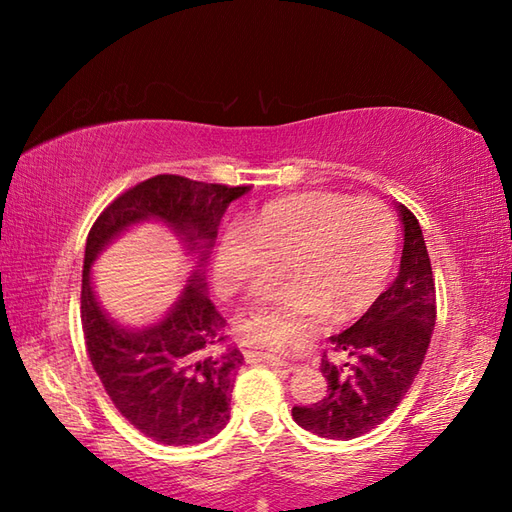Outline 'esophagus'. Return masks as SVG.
<instances>
[{
	"mask_svg": "<svg viewBox=\"0 0 512 512\" xmlns=\"http://www.w3.org/2000/svg\"><path fill=\"white\" fill-rule=\"evenodd\" d=\"M244 356L248 358V361H264V363H268V365H273L275 369H279V372H295V369H297V365L286 363V361H279V358H275V356H268V354L244 352Z\"/></svg>",
	"mask_w": 512,
	"mask_h": 512,
	"instance_id": "1",
	"label": "esophagus"
}]
</instances>
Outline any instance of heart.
<instances>
[{"label": "heart", "mask_w": 512, "mask_h": 512, "mask_svg": "<svg viewBox=\"0 0 512 512\" xmlns=\"http://www.w3.org/2000/svg\"><path fill=\"white\" fill-rule=\"evenodd\" d=\"M398 228L385 204L341 193H303L270 204L217 244L213 275L226 295L268 284L286 266L288 284L264 292L239 319L250 345L284 350L301 339V323L345 321L385 288Z\"/></svg>", "instance_id": "b5f03b06"}]
</instances>
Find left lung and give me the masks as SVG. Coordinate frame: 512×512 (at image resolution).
I'll return each mask as SVG.
<instances>
[{
  "label": "left lung",
  "instance_id": "8db88e82",
  "mask_svg": "<svg viewBox=\"0 0 512 512\" xmlns=\"http://www.w3.org/2000/svg\"><path fill=\"white\" fill-rule=\"evenodd\" d=\"M400 270L352 328L330 336L339 363L321 358L328 396L312 407H292L301 429L328 440H352L383 424L418 376L436 328V284L422 228L407 206Z\"/></svg>",
  "mask_w": 512,
  "mask_h": 512
}]
</instances>
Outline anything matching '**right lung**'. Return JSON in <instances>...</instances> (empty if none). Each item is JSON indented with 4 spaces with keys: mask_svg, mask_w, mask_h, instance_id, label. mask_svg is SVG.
Listing matches in <instances>:
<instances>
[{
    "mask_svg": "<svg viewBox=\"0 0 512 512\" xmlns=\"http://www.w3.org/2000/svg\"><path fill=\"white\" fill-rule=\"evenodd\" d=\"M250 187L156 176L116 198L94 222L85 242L81 321L94 372L114 407L169 447L200 444L231 418V394L244 356L224 347L222 314L206 295L204 266L215 246L228 204ZM145 221L167 225L194 259V268L172 308L154 324L127 329L101 306L91 286V266L129 227Z\"/></svg>",
    "mask_w": 512,
    "mask_h": 512,
    "instance_id": "right-lung-1",
    "label": "right lung"
}]
</instances>
